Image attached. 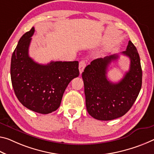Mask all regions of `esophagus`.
<instances>
[{
	"label": "esophagus",
	"instance_id": "esophagus-1",
	"mask_svg": "<svg viewBox=\"0 0 154 154\" xmlns=\"http://www.w3.org/2000/svg\"><path fill=\"white\" fill-rule=\"evenodd\" d=\"M86 62L84 60H82L79 62V72L82 73L83 71H84L85 67H86Z\"/></svg>",
	"mask_w": 154,
	"mask_h": 154
}]
</instances>
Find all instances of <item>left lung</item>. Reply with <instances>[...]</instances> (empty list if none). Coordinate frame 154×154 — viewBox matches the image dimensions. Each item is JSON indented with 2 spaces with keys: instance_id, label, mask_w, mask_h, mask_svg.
<instances>
[{
  "instance_id": "1",
  "label": "left lung",
  "mask_w": 154,
  "mask_h": 154,
  "mask_svg": "<svg viewBox=\"0 0 154 154\" xmlns=\"http://www.w3.org/2000/svg\"><path fill=\"white\" fill-rule=\"evenodd\" d=\"M130 60V70L118 83L107 78V70L118 54L92 61L82 72L87 111L100 121L113 120L125 114L137 99L142 86V68L136 46L130 40L121 53Z\"/></svg>"
}]
</instances>
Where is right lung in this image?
Here are the masks:
<instances>
[{
    "label": "right lung",
    "mask_w": 154,
    "mask_h": 154,
    "mask_svg": "<svg viewBox=\"0 0 154 154\" xmlns=\"http://www.w3.org/2000/svg\"><path fill=\"white\" fill-rule=\"evenodd\" d=\"M35 29L18 41L11 60V79L16 96L24 107L46 114L59 108L68 84L79 76V62H51L40 64L29 55Z\"/></svg>",
    "instance_id": "1"
}]
</instances>
